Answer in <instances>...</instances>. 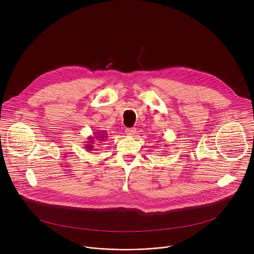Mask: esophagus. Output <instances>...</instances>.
Listing matches in <instances>:
<instances>
[{
    "label": "esophagus",
    "mask_w": 254,
    "mask_h": 254,
    "mask_svg": "<svg viewBox=\"0 0 254 254\" xmlns=\"http://www.w3.org/2000/svg\"><path fill=\"white\" fill-rule=\"evenodd\" d=\"M125 131H126L127 135L132 136V135H134V134L136 133V128H134V127H132V128H126Z\"/></svg>",
    "instance_id": "34e87169"
}]
</instances>
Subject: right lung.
<instances>
[{"mask_svg":"<svg viewBox=\"0 0 254 254\" xmlns=\"http://www.w3.org/2000/svg\"><path fill=\"white\" fill-rule=\"evenodd\" d=\"M95 135L96 136H89L88 137V141L86 142L87 144H86V146H85V148L90 152V151H92L93 149H94V145L93 144L95 143V139H98V141H100V142H104L106 139H107V135L103 132V134L102 133H99V134H97V133H95Z\"/></svg>","mask_w":254,"mask_h":254,"instance_id":"obj_1","label":"right lung"}]
</instances>
